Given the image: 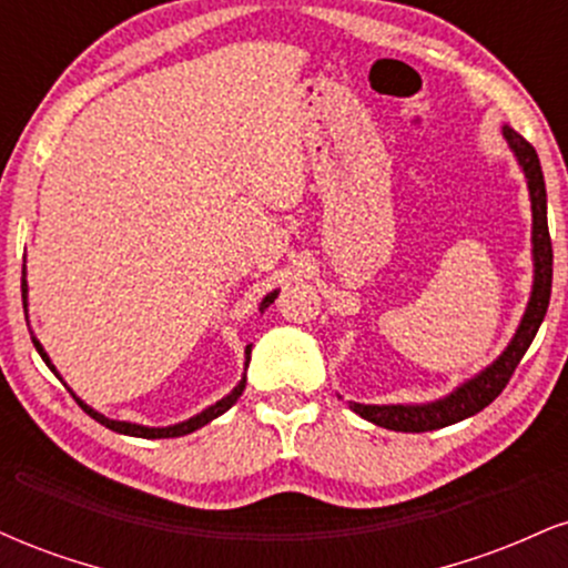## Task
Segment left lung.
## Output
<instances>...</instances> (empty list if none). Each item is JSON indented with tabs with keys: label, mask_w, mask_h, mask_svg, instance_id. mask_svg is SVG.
<instances>
[{
	"label": "left lung",
	"mask_w": 568,
	"mask_h": 568,
	"mask_svg": "<svg viewBox=\"0 0 568 568\" xmlns=\"http://www.w3.org/2000/svg\"><path fill=\"white\" fill-rule=\"evenodd\" d=\"M505 139L510 141L513 152L518 154L520 168H524L526 179H529L531 192V213H534V291L529 310H526L524 321L510 347L501 352V357L494 366H488L484 374L475 376L473 382L462 384L454 395L446 400L429 403V406H363V403H349L355 414L363 419L374 422L384 429H395V433H429V429H440L454 425V422L467 419V416L484 410L488 403L497 400L501 389L507 387L510 376L518 368L520 357L526 355L529 344L537 336L539 325L545 321L547 304H550L552 288V243L550 232H547V194H545V175L539 165L537 152L529 141L513 128H505Z\"/></svg>",
	"instance_id": "8db88e82"
}]
</instances>
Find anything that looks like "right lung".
<instances>
[{
  "label": "right lung",
  "mask_w": 568,
  "mask_h": 568,
  "mask_svg": "<svg viewBox=\"0 0 568 568\" xmlns=\"http://www.w3.org/2000/svg\"><path fill=\"white\" fill-rule=\"evenodd\" d=\"M21 288H23V296H26V283H21ZM275 298H277V293H270V296H266L264 302H262V310H266V306H270L272 302H275ZM34 347H37L39 355H42V361L48 363V368H50V371H55V368H53V363H50V361H48V355H44V349L39 347V342H34ZM247 361H251V347H247ZM243 389H245V379L240 382L237 387L232 389V395H226L224 400H219L216 406L205 408V410H202V414L194 416V419H189V422H181V425H173V427H141V425H130V422H112V419H106V416H101V414H98V410H93V408H88V406H84V403H80V406H82L84 410H88V414L93 416L95 422H101L103 427L114 429V433H122V435H135V438H179V435L194 433V429L205 427L207 422H211V419H216V416L224 414L226 408H232L234 403H237V397L243 395Z\"/></svg>",
  "instance_id": "right-lung-1"
}]
</instances>
